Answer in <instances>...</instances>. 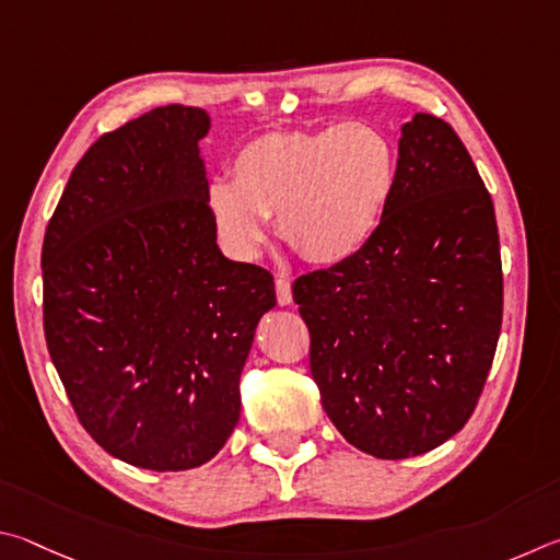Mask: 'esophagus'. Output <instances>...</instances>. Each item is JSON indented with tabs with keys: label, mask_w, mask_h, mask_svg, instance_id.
<instances>
[{
	"label": "esophagus",
	"mask_w": 560,
	"mask_h": 560,
	"mask_svg": "<svg viewBox=\"0 0 560 560\" xmlns=\"http://www.w3.org/2000/svg\"><path fill=\"white\" fill-rule=\"evenodd\" d=\"M275 295H278L280 305H290L292 302V288L288 278H278L275 280Z\"/></svg>",
	"instance_id": "1"
}]
</instances>
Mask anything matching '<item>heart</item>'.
Returning a JSON list of instances; mask_svg holds the SVG:
<instances>
[{"label": "heart", "instance_id": "heart-1", "mask_svg": "<svg viewBox=\"0 0 560 560\" xmlns=\"http://www.w3.org/2000/svg\"><path fill=\"white\" fill-rule=\"evenodd\" d=\"M396 189V152L369 125L255 137L206 203L223 248L255 258L278 215L280 238L302 258L341 262L374 238Z\"/></svg>", "mask_w": 560, "mask_h": 560}]
</instances>
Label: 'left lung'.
<instances>
[{
  "mask_svg": "<svg viewBox=\"0 0 560 560\" xmlns=\"http://www.w3.org/2000/svg\"><path fill=\"white\" fill-rule=\"evenodd\" d=\"M322 408L378 459L430 453L465 428L502 331L494 203L445 120L400 127L396 189L364 248L300 275Z\"/></svg>",
  "mask_w": 560,
  "mask_h": 560,
  "instance_id": "8db88e82",
  "label": "left lung"
}]
</instances>
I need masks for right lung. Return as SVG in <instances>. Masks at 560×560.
Instances as JSON below:
<instances>
[{"label": "right lung", "instance_id": "right-lung-1", "mask_svg": "<svg viewBox=\"0 0 560 560\" xmlns=\"http://www.w3.org/2000/svg\"><path fill=\"white\" fill-rule=\"evenodd\" d=\"M199 107L164 105L105 132L46 225L44 335L68 400L127 465L179 472L241 418V371L275 307L272 275L215 245Z\"/></svg>", "mask_w": 560, "mask_h": 560}]
</instances>
